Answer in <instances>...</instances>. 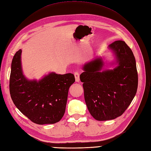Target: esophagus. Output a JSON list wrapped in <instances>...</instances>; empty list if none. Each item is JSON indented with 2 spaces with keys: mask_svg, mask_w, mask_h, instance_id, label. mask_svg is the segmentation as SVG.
Segmentation results:
<instances>
[{
  "mask_svg": "<svg viewBox=\"0 0 151 151\" xmlns=\"http://www.w3.org/2000/svg\"><path fill=\"white\" fill-rule=\"evenodd\" d=\"M74 76H75L76 81V82H79V72H76L74 73Z\"/></svg>",
  "mask_w": 151,
  "mask_h": 151,
  "instance_id": "1",
  "label": "esophagus"
}]
</instances>
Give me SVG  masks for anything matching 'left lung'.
Instances as JSON below:
<instances>
[{
	"instance_id": "8db88e82",
	"label": "left lung",
	"mask_w": 151,
	"mask_h": 151,
	"mask_svg": "<svg viewBox=\"0 0 151 151\" xmlns=\"http://www.w3.org/2000/svg\"><path fill=\"white\" fill-rule=\"evenodd\" d=\"M119 65L112 70L101 72L103 63L96 59L83 66L80 75L83 83L85 103L98 121L114 119L122 116L136 93L138 84L136 60L131 49L123 41L109 45Z\"/></svg>"
}]
</instances>
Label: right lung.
Masks as SVG:
<instances>
[{"label": "right lung", "instance_id": "1", "mask_svg": "<svg viewBox=\"0 0 151 151\" xmlns=\"http://www.w3.org/2000/svg\"><path fill=\"white\" fill-rule=\"evenodd\" d=\"M22 50L12 63L9 92L13 103L23 114L39 125L59 122L65 112L70 86L75 82L73 73H51L37 81H28L22 74Z\"/></svg>", "mask_w": 151, "mask_h": 151}]
</instances>
